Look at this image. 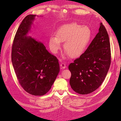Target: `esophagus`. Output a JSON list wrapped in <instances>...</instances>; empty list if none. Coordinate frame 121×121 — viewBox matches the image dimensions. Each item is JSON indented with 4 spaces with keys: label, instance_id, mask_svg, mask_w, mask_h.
Instances as JSON below:
<instances>
[{
    "label": "esophagus",
    "instance_id": "34e87169",
    "mask_svg": "<svg viewBox=\"0 0 121 121\" xmlns=\"http://www.w3.org/2000/svg\"><path fill=\"white\" fill-rule=\"evenodd\" d=\"M60 66L61 69H65L66 68V64L65 63H61V65H60Z\"/></svg>",
    "mask_w": 121,
    "mask_h": 121
}]
</instances>
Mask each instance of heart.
<instances>
[{
	"mask_svg": "<svg viewBox=\"0 0 121 121\" xmlns=\"http://www.w3.org/2000/svg\"><path fill=\"white\" fill-rule=\"evenodd\" d=\"M91 36L89 27L72 22L63 25L57 30L56 36L50 37L49 45L51 51L56 53L60 49L61 42L65 43L64 50L71 58H77L86 51Z\"/></svg>",
	"mask_w": 121,
	"mask_h": 121,
	"instance_id": "heart-1",
	"label": "heart"
}]
</instances>
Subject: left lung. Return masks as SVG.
<instances>
[{"instance_id":"8db88e82","label":"left lung","mask_w":121,"mask_h":121,"mask_svg":"<svg viewBox=\"0 0 121 121\" xmlns=\"http://www.w3.org/2000/svg\"><path fill=\"white\" fill-rule=\"evenodd\" d=\"M111 57L109 35L101 23L99 32L86 51L69 65L70 84L73 91L86 95L98 88L109 71Z\"/></svg>"}]
</instances>
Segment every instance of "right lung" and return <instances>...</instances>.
<instances>
[{
    "label": "right lung",
    "instance_id": "1",
    "mask_svg": "<svg viewBox=\"0 0 121 121\" xmlns=\"http://www.w3.org/2000/svg\"><path fill=\"white\" fill-rule=\"evenodd\" d=\"M35 16L27 15L20 24L13 42L11 60L22 88L34 96H43L50 89L60 66L43 43L26 36Z\"/></svg>",
    "mask_w": 121,
    "mask_h": 121
}]
</instances>
